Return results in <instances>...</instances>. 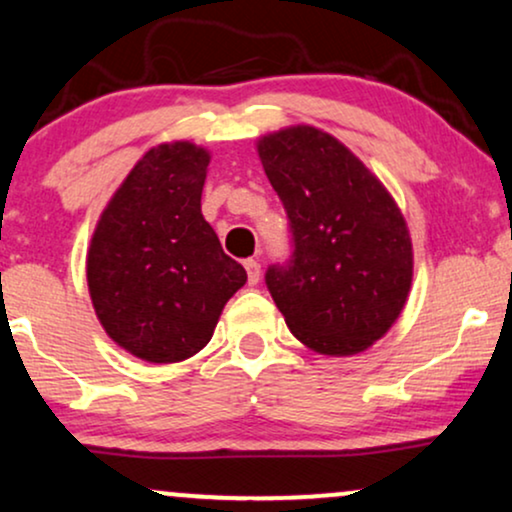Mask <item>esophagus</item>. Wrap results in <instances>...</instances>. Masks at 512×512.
I'll list each match as a JSON object with an SVG mask.
<instances>
[{
  "mask_svg": "<svg viewBox=\"0 0 512 512\" xmlns=\"http://www.w3.org/2000/svg\"><path fill=\"white\" fill-rule=\"evenodd\" d=\"M245 274H248V283L250 286H257L260 283V276H262V267L257 260H245Z\"/></svg>",
  "mask_w": 512,
  "mask_h": 512,
  "instance_id": "34e87169",
  "label": "esophagus"
}]
</instances>
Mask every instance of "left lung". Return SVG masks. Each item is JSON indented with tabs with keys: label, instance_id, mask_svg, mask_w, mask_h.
I'll list each match as a JSON object with an SVG mask.
<instances>
[{
	"label": "left lung",
	"instance_id": "left-lung-1",
	"mask_svg": "<svg viewBox=\"0 0 512 512\" xmlns=\"http://www.w3.org/2000/svg\"><path fill=\"white\" fill-rule=\"evenodd\" d=\"M288 215L293 252L264 274L290 333L347 357L390 331L411 290L413 252L385 186L331 134L297 125L257 144Z\"/></svg>",
	"mask_w": 512,
	"mask_h": 512
}]
</instances>
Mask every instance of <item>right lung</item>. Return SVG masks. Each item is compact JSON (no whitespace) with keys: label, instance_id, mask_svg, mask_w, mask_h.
<instances>
[{"label":"right lung","instance_id":"obj_1","mask_svg":"<svg viewBox=\"0 0 512 512\" xmlns=\"http://www.w3.org/2000/svg\"><path fill=\"white\" fill-rule=\"evenodd\" d=\"M210 153L160 144L134 165L103 210L87 255L92 304L106 333L151 364L208 345L248 274L200 212Z\"/></svg>","mask_w":512,"mask_h":512}]
</instances>
